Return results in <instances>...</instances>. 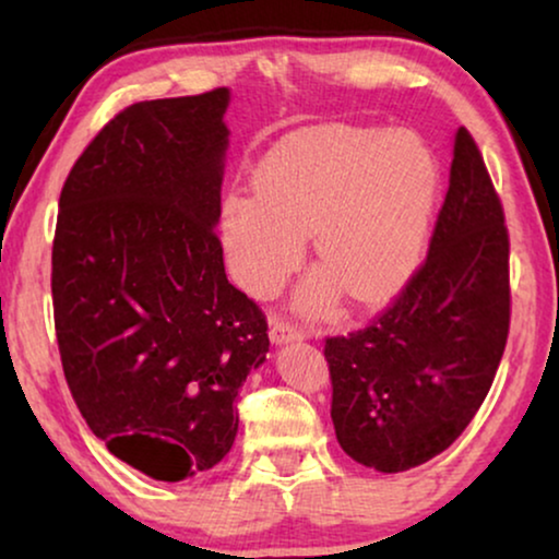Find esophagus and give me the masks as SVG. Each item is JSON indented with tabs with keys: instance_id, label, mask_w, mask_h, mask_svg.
<instances>
[{
	"instance_id": "esophagus-1",
	"label": "esophagus",
	"mask_w": 559,
	"mask_h": 559,
	"mask_svg": "<svg viewBox=\"0 0 559 559\" xmlns=\"http://www.w3.org/2000/svg\"><path fill=\"white\" fill-rule=\"evenodd\" d=\"M270 338H272L274 346H285V343L302 341V338H305V331H302V328L293 325V323H287V320L272 318V323H270Z\"/></svg>"
}]
</instances>
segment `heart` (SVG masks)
I'll list each match as a JSON object with an SVG mask.
<instances>
[{
	"instance_id": "b5f03b06",
	"label": "heart",
	"mask_w": 559,
	"mask_h": 559,
	"mask_svg": "<svg viewBox=\"0 0 559 559\" xmlns=\"http://www.w3.org/2000/svg\"><path fill=\"white\" fill-rule=\"evenodd\" d=\"M440 167L407 129L318 124L274 142L254 167V193H231L221 239L231 277L254 297L300 264L305 236L323 272L300 289L323 310L338 289L356 305L384 300L423 254Z\"/></svg>"
}]
</instances>
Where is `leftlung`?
<instances>
[{
    "label": "left lung",
    "instance_id": "left-lung-1",
    "mask_svg": "<svg viewBox=\"0 0 559 559\" xmlns=\"http://www.w3.org/2000/svg\"><path fill=\"white\" fill-rule=\"evenodd\" d=\"M509 302L503 209L461 127L425 264L369 328L325 341L331 417L346 455L400 473L453 445L491 389Z\"/></svg>",
    "mask_w": 559,
    "mask_h": 559
}]
</instances>
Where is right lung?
Returning <instances> with one entry per match:
<instances>
[{
	"mask_svg": "<svg viewBox=\"0 0 559 559\" xmlns=\"http://www.w3.org/2000/svg\"><path fill=\"white\" fill-rule=\"evenodd\" d=\"M231 91L117 114L60 193L52 308L66 381L111 455L178 484L239 432L266 361L262 310L226 277L221 218Z\"/></svg>",
	"mask_w": 559,
	"mask_h": 559,
	"instance_id": "add662e5",
	"label": "right lung"
}]
</instances>
